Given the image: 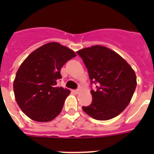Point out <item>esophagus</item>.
<instances>
[{
  "mask_svg": "<svg viewBox=\"0 0 154 154\" xmlns=\"http://www.w3.org/2000/svg\"><path fill=\"white\" fill-rule=\"evenodd\" d=\"M80 91H81V90L79 89H76V90H73V92H74L75 94H79L80 92Z\"/></svg>",
  "mask_w": 154,
  "mask_h": 154,
  "instance_id": "obj_1",
  "label": "esophagus"
}]
</instances>
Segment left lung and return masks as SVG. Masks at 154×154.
I'll use <instances>...</instances> for the list:
<instances>
[{"label":"left lung","mask_w":154,"mask_h":154,"mask_svg":"<svg viewBox=\"0 0 154 154\" xmlns=\"http://www.w3.org/2000/svg\"><path fill=\"white\" fill-rule=\"evenodd\" d=\"M89 72L91 83L96 82V90H91L92 103L83 106L84 112L97 120H108L117 116L130 103L137 87V76L124 58L109 48L93 45L77 51Z\"/></svg>","instance_id":"left-lung-1"}]
</instances>
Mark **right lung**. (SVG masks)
Returning <instances> with one entry per match:
<instances>
[{
  "mask_svg": "<svg viewBox=\"0 0 154 154\" xmlns=\"http://www.w3.org/2000/svg\"><path fill=\"white\" fill-rule=\"evenodd\" d=\"M76 56L74 51L58 42H49L30 54L19 67L14 80L18 106L37 122L53 120L62 111L70 90L56 86L61 69Z\"/></svg>",
  "mask_w": 154,
  "mask_h": 154,
  "instance_id": "obj_1",
  "label": "right lung"
}]
</instances>
